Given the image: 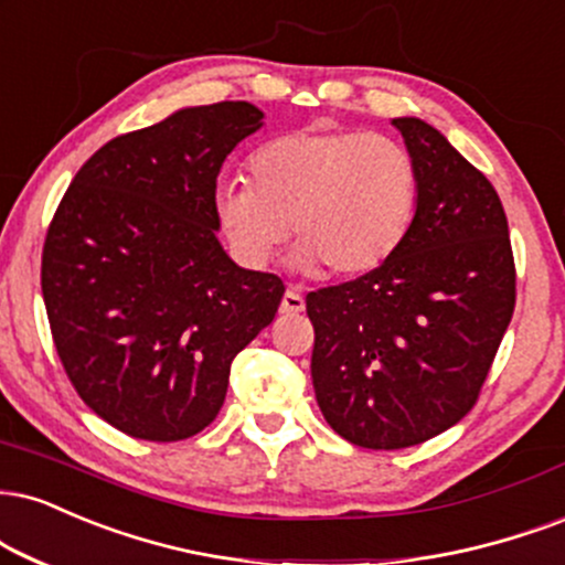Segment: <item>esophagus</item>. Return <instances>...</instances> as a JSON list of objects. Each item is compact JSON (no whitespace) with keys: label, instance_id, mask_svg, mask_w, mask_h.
I'll use <instances>...</instances> for the list:
<instances>
[{"label":"esophagus","instance_id":"1","mask_svg":"<svg viewBox=\"0 0 565 565\" xmlns=\"http://www.w3.org/2000/svg\"><path fill=\"white\" fill-rule=\"evenodd\" d=\"M278 310H281L284 316H295V312H302L305 300H302L300 289L289 287L287 291H284V300H281V305H278Z\"/></svg>","mask_w":565,"mask_h":565}]
</instances>
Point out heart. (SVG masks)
<instances>
[{"instance_id": "obj_1", "label": "heart", "mask_w": 565, "mask_h": 565, "mask_svg": "<svg viewBox=\"0 0 565 565\" xmlns=\"http://www.w3.org/2000/svg\"><path fill=\"white\" fill-rule=\"evenodd\" d=\"M253 183L215 186V221L247 268L274 260L289 234L300 270L355 278L382 268L416 221L420 173L411 149L358 128H302L249 158Z\"/></svg>"}]
</instances>
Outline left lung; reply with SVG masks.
<instances>
[{
  "mask_svg": "<svg viewBox=\"0 0 565 565\" xmlns=\"http://www.w3.org/2000/svg\"><path fill=\"white\" fill-rule=\"evenodd\" d=\"M420 194L382 268L308 295L312 386L352 445L399 450L437 437L477 403L515 305L505 210L484 173L420 118H392Z\"/></svg>",
  "mask_w": 565,
  "mask_h": 565,
  "instance_id": "1",
  "label": "left lung"
}]
</instances>
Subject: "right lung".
I'll list each match as a JSON object with an SVG mask.
<instances>
[{"label":"right lung","instance_id":"obj_1","mask_svg":"<svg viewBox=\"0 0 565 565\" xmlns=\"http://www.w3.org/2000/svg\"><path fill=\"white\" fill-rule=\"evenodd\" d=\"M263 120L249 102H215L118 136L52 217L54 348L81 399L128 437L179 441L213 424L231 360L281 305V278L226 255L213 207L223 160Z\"/></svg>","mask_w":565,"mask_h":565}]
</instances>
